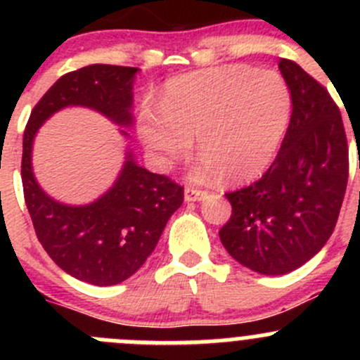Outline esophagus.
Masks as SVG:
<instances>
[{
    "label": "esophagus",
    "mask_w": 360,
    "mask_h": 360,
    "mask_svg": "<svg viewBox=\"0 0 360 360\" xmlns=\"http://www.w3.org/2000/svg\"><path fill=\"white\" fill-rule=\"evenodd\" d=\"M205 195L207 191L198 190V188H193V186H186V190H184V198H186V202H198L202 200Z\"/></svg>",
    "instance_id": "obj_1"
}]
</instances>
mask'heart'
<instances>
[{"label": "heart", "instance_id": "b5f03b06", "mask_svg": "<svg viewBox=\"0 0 360 360\" xmlns=\"http://www.w3.org/2000/svg\"><path fill=\"white\" fill-rule=\"evenodd\" d=\"M292 97L278 72L221 66L170 79L162 110L146 104L137 132L162 167L183 158L197 136L198 181L224 174L231 183L254 179L270 167L288 132Z\"/></svg>", "mask_w": 360, "mask_h": 360}]
</instances>
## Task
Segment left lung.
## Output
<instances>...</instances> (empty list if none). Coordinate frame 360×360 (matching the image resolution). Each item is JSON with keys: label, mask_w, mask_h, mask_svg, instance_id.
<instances>
[{"label": "left lung", "mask_w": 360, "mask_h": 360, "mask_svg": "<svg viewBox=\"0 0 360 360\" xmlns=\"http://www.w3.org/2000/svg\"><path fill=\"white\" fill-rule=\"evenodd\" d=\"M278 68L292 97L288 132L261 179L226 193L231 216L219 230L230 256L263 275L289 274L324 248L348 181L340 108L294 60Z\"/></svg>", "instance_id": "left-lung-1"}]
</instances>
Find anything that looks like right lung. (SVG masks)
<instances>
[{
    "label": "right lung",
    "mask_w": 360,
    "mask_h": 360,
    "mask_svg": "<svg viewBox=\"0 0 360 360\" xmlns=\"http://www.w3.org/2000/svg\"><path fill=\"white\" fill-rule=\"evenodd\" d=\"M136 72L137 68L110 64L66 72L32 108L24 130L20 174L36 237L57 266L94 285L120 284L143 266L183 203L184 188L139 167L129 155L103 197L89 205H64L50 198L32 176V139L49 116L66 106L92 108L118 125H130Z\"/></svg>",
    "instance_id": "add662e5"
}]
</instances>
